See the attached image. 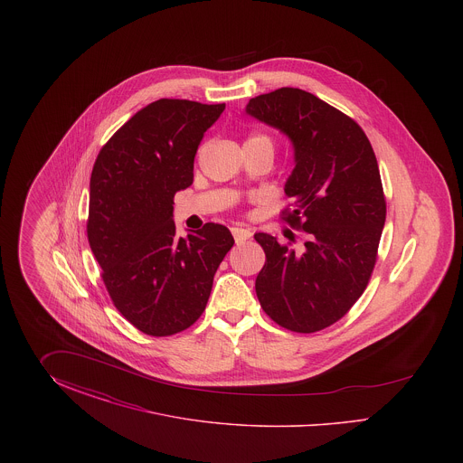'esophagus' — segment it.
Here are the masks:
<instances>
[{"mask_svg":"<svg viewBox=\"0 0 463 463\" xmlns=\"http://www.w3.org/2000/svg\"><path fill=\"white\" fill-rule=\"evenodd\" d=\"M231 232H232V236H234L236 244H242V242L248 241V240L251 238V231H250V229H244V227H232Z\"/></svg>","mask_w":463,"mask_h":463,"instance_id":"34e87169","label":"esophagus"}]
</instances>
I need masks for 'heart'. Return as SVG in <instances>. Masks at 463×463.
I'll return each instance as SVG.
<instances>
[{
    "label": "heart",
    "mask_w": 463,
    "mask_h": 463,
    "mask_svg": "<svg viewBox=\"0 0 463 463\" xmlns=\"http://www.w3.org/2000/svg\"><path fill=\"white\" fill-rule=\"evenodd\" d=\"M244 144H255V146H264V147H267V149L274 151V142H272V138H270L269 135H264V133H255V135L248 137Z\"/></svg>",
    "instance_id": "b5f03b06"
}]
</instances>
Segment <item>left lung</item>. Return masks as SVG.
<instances>
[{"instance_id": "8db88e82", "label": "left lung", "mask_w": 463, "mask_h": 463, "mask_svg": "<svg viewBox=\"0 0 463 463\" xmlns=\"http://www.w3.org/2000/svg\"><path fill=\"white\" fill-rule=\"evenodd\" d=\"M246 112L293 144L285 185L291 208L281 219L306 236L295 253L270 234H255L265 251L259 302L287 330H325L351 310L376 264L387 204L373 147L353 118L306 90L259 95ZM287 238L295 241L291 231Z\"/></svg>"}]
</instances>
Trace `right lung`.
<instances>
[{"mask_svg": "<svg viewBox=\"0 0 463 463\" xmlns=\"http://www.w3.org/2000/svg\"><path fill=\"white\" fill-rule=\"evenodd\" d=\"M223 109L159 99L110 137L91 170L90 248L114 307L151 336H170L198 321L234 244L221 223L208 222L185 238L174 223L176 191L193 184L199 142Z\"/></svg>", "mask_w": 463, "mask_h": 463, "instance_id": "obj_1", "label": "right lung"}]
</instances>
